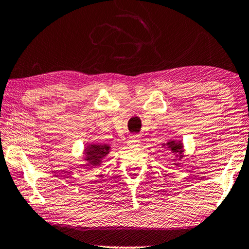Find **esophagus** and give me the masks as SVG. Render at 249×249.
<instances>
[{
  "label": "esophagus",
  "mask_w": 249,
  "mask_h": 249,
  "mask_svg": "<svg viewBox=\"0 0 249 249\" xmlns=\"http://www.w3.org/2000/svg\"><path fill=\"white\" fill-rule=\"evenodd\" d=\"M139 144H141V142H139V139L136 137V136H131L127 142L129 147H137V146H139Z\"/></svg>",
  "instance_id": "obj_1"
}]
</instances>
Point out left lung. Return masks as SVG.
<instances>
[{
	"instance_id": "8db88e82",
	"label": "left lung",
	"mask_w": 249,
	"mask_h": 249,
	"mask_svg": "<svg viewBox=\"0 0 249 249\" xmlns=\"http://www.w3.org/2000/svg\"><path fill=\"white\" fill-rule=\"evenodd\" d=\"M162 147L166 148L169 152H171L172 154L176 156L175 161H181L183 156H185V155H183V152H185V149H183V144H182L181 141L170 139V141L164 142V144H162ZM175 165L178 166V165H180V163L176 162Z\"/></svg>"
}]
</instances>
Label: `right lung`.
<instances>
[{
  "mask_svg": "<svg viewBox=\"0 0 249 249\" xmlns=\"http://www.w3.org/2000/svg\"><path fill=\"white\" fill-rule=\"evenodd\" d=\"M111 152V147L108 145H101V144H86L84 147V161L86 164H84L86 168H95L100 166L103 162V160Z\"/></svg>",
  "mask_w": 249,
  "mask_h": 249,
  "instance_id": "1",
  "label": "right lung"
}]
</instances>
